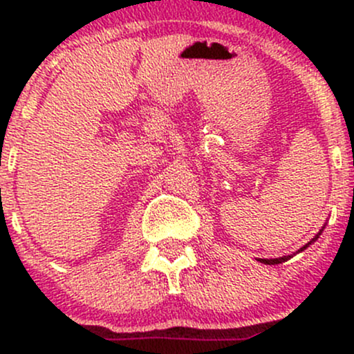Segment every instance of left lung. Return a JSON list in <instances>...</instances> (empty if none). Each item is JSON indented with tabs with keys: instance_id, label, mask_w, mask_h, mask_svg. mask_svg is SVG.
Listing matches in <instances>:
<instances>
[{
	"instance_id": "8db88e82",
	"label": "left lung",
	"mask_w": 354,
	"mask_h": 354,
	"mask_svg": "<svg viewBox=\"0 0 354 354\" xmlns=\"http://www.w3.org/2000/svg\"><path fill=\"white\" fill-rule=\"evenodd\" d=\"M319 233H321V231H319ZM316 238H318V234H316ZM316 238H315V239H316ZM315 239H313V241H315ZM310 245H311V241L308 243V245H304V246L301 248V250H304V248H308ZM288 258H291V256H283V258H274V259H259V261L265 263V265H279V263L286 261Z\"/></svg>"
}]
</instances>
